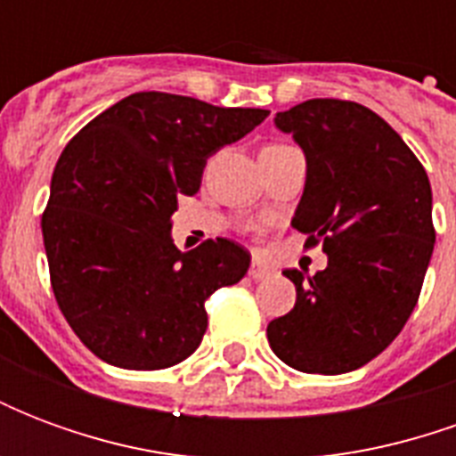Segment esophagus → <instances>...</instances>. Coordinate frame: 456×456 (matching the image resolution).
Here are the masks:
<instances>
[{
	"label": "esophagus",
	"instance_id": "1",
	"mask_svg": "<svg viewBox=\"0 0 456 456\" xmlns=\"http://www.w3.org/2000/svg\"><path fill=\"white\" fill-rule=\"evenodd\" d=\"M273 273V268L268 266L266 261H261V258H254L251 261V268H248V276L254 278V281H261V278H268Z\"/></svg>",
	"mask_w": 456,
	"mask_h": 456
}]
</instances>
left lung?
Returning a JSON list of instances; mask_svg holds the SVG:
<instances>
[{"instance_id":"8db88e82","label":"left lung","mask_w":456,"mask_h":456,"mask_svg":"<svg viewBox=\"0 0 456 456\" xmlns=\"http://www.w3.org/2000/svg\"><path fill=\"white\" fill-rule=\"evenodd\" d=\"M273 121L307 163L290 224L307 234L305 247L322 244L327 268L283 271L296 307L268 322V344L297 371H354L398 337L418 303L435 248L430 180L363 104L307 100Z\"/></svg>"}]
</instances>
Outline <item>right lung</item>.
<instances>
[{"instance_id":"1","label":"right lung","mask_w":456,"mask_h":456,"mask_svg":"<svg viewBox=\"0 0 456 456\" xmlns=\"http://www.w3.org/2000/svg\"><path fill=\"white\" fill-rule=\"evenodd\" d=\"M268 110L136 93L77 131L55 163L41 219L51 286L80 342L102 362L156 371L188 359L208 330V300L247 276L232 239L173 244L180 195L208 159L256 129Z\"/></svg>"}]
</instances>
